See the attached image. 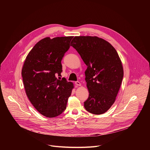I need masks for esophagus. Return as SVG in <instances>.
Listing matches in <instances>:
<instances>
[{
  "label": "esophagus",
  "mask_w": 150,
  "mask_h": 150,
  "mask_svg": "<svg viewBox=\"0 0 150 150\" xmlns=\"http://www.w3.org/2000/svg\"><path fill=\"white\" fill-rule=\"evenodd\" d=\"M75 85H76V86H81V83L79 81L75 82Z\"/></svg>",
  "instance_id": "obj_1"
}]
</instances>
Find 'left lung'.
Wrapping results in <instances>:
<instances>
[{
  "label": "left lung",
  "mask_w": 150,
  "mask_h": 150,
  "mask_svg": "<svg viewBox=\"0 0 150 150\" xmlns=\"http://www.w3.org/2000/svg\"><path fill=\"white\" fill-rule=\"evenodd\" d=\"M72 46L87 66L85 81L89 92L84 108L94 115L103 114L115 101L123 77L121 60L109 42L91 36H76Z\"/></svg>",
  "instance_id": "8db88e82"
}]
</instances>
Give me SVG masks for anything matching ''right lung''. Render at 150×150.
I'll return each instance as SVG.
<instances>
[{
    "label": "right lung",
    "instance_id": "1",
    "mask_svg": "<svg viewBox=\"0 0 150 150\" xmlns=\"http://www.w3.org/2000/svg\"><path fill=\"white\" fill-rule=\"evenodd\" d=\"M73 37L42 39L24 62L22 76L27 96L36 110L47 117H54L65 110L74 88L66 79L56 78L61 75V61Z\"/></svg>",
    "mask_w": 150,
    "mask_h": 150
}]
</instances>
